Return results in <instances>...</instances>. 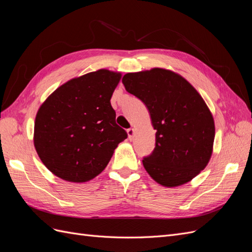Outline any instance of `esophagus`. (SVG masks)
<instances>
[{
	"instance_id": "1",
	"label": "esophagus",
	"mask_w": 252,
	"mask_h": 252,
	"mask_svg": "<svg viewBox=\"0 0 252 252\" xmlns=\"http://www.w3.org/2000/svg\"><path fill=\"white\" fill-rule=\"evenodd\" d=\"M127 133H128V139L131 141L133 139V135H134V129L133 128L127 129Z\"/></svg>"
}]
</instances>
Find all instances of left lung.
Instances as JSON below:
<instances>
[{"label": "left lung", "instance_id": "left-lung-1", "mask_svg": "<svg viewBox=\"0 0 252 252\" xmlns=\"http://www.w3.org/2000/svg\"><path fill=\"white\" fill-rule=\"evenodd\" d=\"M125 89L146 105L156 147L143 158L150 177L177 187L207 166L215 141V121L201 94L180 74L163 68L126 73Z\"/></svg>", "mask_w": 252, "mask_h": 252}]
</instances>
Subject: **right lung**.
<instances>
[{
    "label": "right lung",
    "instance_id": "1",
    "mask_svg": "<svg viewBox=\"0 0 252 252\" xmlns=\"http://www.w3.org/2000/svg\"><path fill=\"white\" fill-rule=\"evenodd\" d=\"M121 77L120 72L100 69L71 79L37 110L34 147L58 178L73 183L93 180L127 139L110 104Z\"/></svg>",
    "mask_w": 252,
    "mask_h": 252
}]
</instances>
